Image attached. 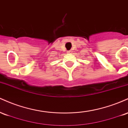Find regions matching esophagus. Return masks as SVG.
<instances>
[{"mask_svg": "<svg viewBox=\"0 0 128 128\" xmlns=\"http://www.w3.org/2000/svg\"><path fill=\"white\" fill-rule=\"evenodd\" d=\"M67 53H68V54H71L72 51L71 50H68V51H67Z\"/></svg>", "mask_w": 128, "mask_h": 128, "instance_id": "esophagus-1", "label": "esophagus"}]
</instances>
